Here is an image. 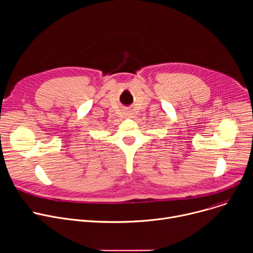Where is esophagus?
Segmentation results:
<instances>
[{"mask_svg": "<svg viewBox=\"0 0 253 253\" xmlns=\"http://www.w3.org/2000/svg\"><path fill=\"white\" fill-rule=\"evenodd\" d=\"M123 115H124V117H126V118H132V115H133V113H132V111H130V110H127V111H125V112L123 113Z\"/></svg>", "mask_w": 253, "mask_h": 253, "instance_id": "34e87169", "label": "esophagus"}]
</instances>
